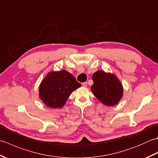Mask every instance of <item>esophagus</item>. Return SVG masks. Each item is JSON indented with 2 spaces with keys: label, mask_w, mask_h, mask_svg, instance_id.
<instances>
[{
  "label": "esophagus",
  "mask_w": 158,
  "mask_h": 158,
  "mask_svg": "<svg viewBox=\"0 0 158 158\" xmlns=\"http://www.w3.org/2000/svg\"><path fill=\"white\" fill-rule=\"evenodd\" d=\"M87 85H88V83H87V82H83V83H82V85H83V87H87Z\"/></svg>",
  "instance_id": "1"
}]
</instances>
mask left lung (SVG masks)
<instances>
[{
  "label": "left lung",
  "instance_id": "left-lung-1",
  "mask_svg": "<svg viewBox=\"0 0 158 158\" xmlns=\"http://www.w3.org/2000/svg\"><path fill=\"white\" fill-rule=\"evenodd\" d=\"M92 80V92L104 105L114 106L122 98V85L114 75L98 70L93 74Z\"/></svg>",
  "mask_w": 158,
  "mask_h": 158
}]
</instances>
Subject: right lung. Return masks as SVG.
I'll use <instances>...</instances> for the list:
<instances>
[{"mask_svg": "<svg viewBox=\"0 0 158 158\" xmlns=\"http://www.w3.org/2000/svg\"><path fill=\"white\" fill-rule=\"evenodd\" d=\"M81 85L73 75L65 70L51 72L40 85V98L47 106L53 109L61 108L71 93Z\"/></svg>", "mask_w": 158, "mask_h": 158, "instance_id": "add662e5", "label": "right lung"}]
</instances>
